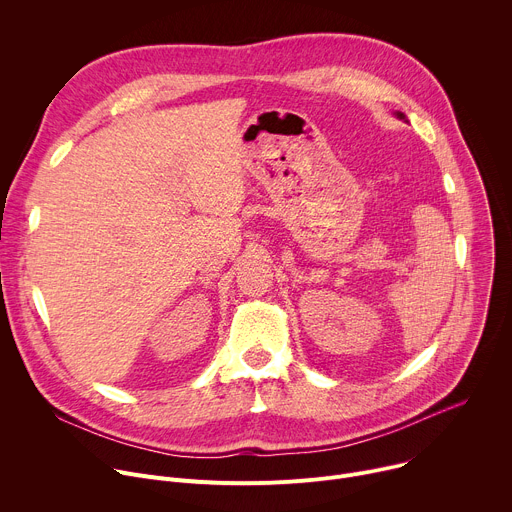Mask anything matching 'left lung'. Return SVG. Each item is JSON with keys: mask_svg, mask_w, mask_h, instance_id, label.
I'll list each match as a JSON object with an SVG mask.
<instances>
[{"mask_svg": "<svg viewBox=\"0 0 512 512\" xmlns=\"http://www.w3.org/2000/svg\"><path fill=\"white\" fill-rule=\"evenodd\" d=\"M397 117H399V119H405V115H403V113H397Z\"/></svg>", "mask_w": 512, "mask_h": 512, "instance_id": "obj_1", "label": "left lung"}]
</instances>
